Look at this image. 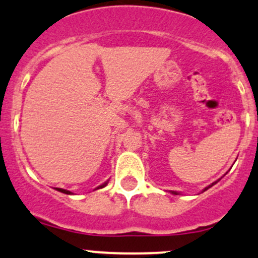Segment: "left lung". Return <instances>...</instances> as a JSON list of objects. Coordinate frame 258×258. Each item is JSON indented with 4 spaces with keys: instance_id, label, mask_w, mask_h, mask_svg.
<instances>
[{
    "instance_id": "1",
    "label": "left lung",
    "mask_w": 258,
    "mask_h": 258,
    "mask_svg": "<svg viewBox=\"0 0 258 258\" xmlns=\"http://www.w3.org/2000/svg\"><path fill=\"white\" fill-rule=\"evenodd\" d=\"M216 182H217V181H216ZM216 182H213V183H212V184H210V186H207V187H206V188H205V189H204V192H205V191H207V189H209V188H210V187H212V186H213V184H215V183H216ZM171 192H172V194H173V195H178V194H177V192H176V191H171Z\"/></svg>"
}]
</instances>
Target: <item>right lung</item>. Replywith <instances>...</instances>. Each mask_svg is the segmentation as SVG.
<instances>
[{
    "mask_svg": "<svg viewBox=\"0 0 258 258\" xmlns=\"http://www.w3.org/2000/svg\"><path fill=\"white\" fill-rule=\"evenodd\" d=\"M106 184H107V182H105V183L103 184H101V186H98L97 187V189L98 188H102V187H105ZM57 191H59V192H62V194H66V195H72V192L71 191H67V189H63V188H56Z\"/></svg>",
    "mask_w": 258,
    "mask_h": 258,
    "instance_id": "obj_1",
    "label": "right lung"
}]
</instances>
